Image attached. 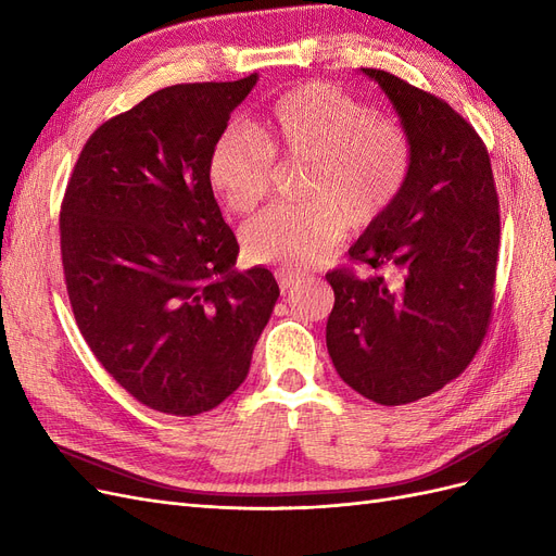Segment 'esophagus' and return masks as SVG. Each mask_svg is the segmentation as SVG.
Here are the masks:
<instances>
[{"instance_id":"obj_1","label":"esophagus","mask_w":556,"mask_h":556,"mask_svg":"<svg viewBox=\"0 0 556 556\" xmlns=\"http://www.w3.org/2000/svg\"><path fill=\"white\" fill-rule=\"evenodd\" d=\"M276 280H278V285H280V292L285 294V292L292 290V285L299 280V276L292 274V271H288V268H278V271H276Z\"/></svg>"}]
</instances>
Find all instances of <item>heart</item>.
Segmentation results:
<instances>
[{"mask_svg":"<svg viewBox=\"0 0 556 556\" xmlns=\"http://www.w3.org/2000/svg\"><path fill=\"white\" fill-rule=\"evenodd\" d=\"M274 162L308 164L304 206H278L243 229L252 264L306 268L327 262L350 231L384 220L413 169L410 137L390 117L325 80L280 92L252 134L227 127L213 139L206 178L213 194L248 215L274 185Z\"/></svg>","mask_w":556,"mask_h":556,"instance_id":"b5f03b06","label":"heart"}]
</instances>
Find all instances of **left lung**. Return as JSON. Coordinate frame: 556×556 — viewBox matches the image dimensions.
Segmentation results:
<instances>
[{
  "label": "left lung",
  "mask_w": 556,
  "mask_h": 556,
  "mask_svg": "<svg viewBox=\"0 0 556 556\" xmlns=\"http://www.w3.org/2000/svg\"><path fill=\"white\" fill-rule=\"evenodd\" d=\"M413 146L406 190L350 257L396 278L333 268L327 350L339 376L380 406L425 399L464 374L492 323L501 239L486 146L445 99L382 70Z\"/></svg>",
  "instance_id": "obj_1"
}]
</instances>
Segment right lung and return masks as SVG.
Instances as JSON below:
<instances>
[{"label": "right lung", "instance_id": "1", "mask_svg": "<svg viewBox=\"0 0 556 556\" xmlns=\"http://www.w3.org/2000/svg\"><path fill=\"white\" fill-rule=\"evenodd\" d=\"M257 74L180 83L99 125L60 206L64 285L83 339L143 406L190 417L245 380L274 313L268 268L239 243L206 178L213 139Z\"/></svg>", "mask_w": 556, "mask_h": 556}]
</instances>
